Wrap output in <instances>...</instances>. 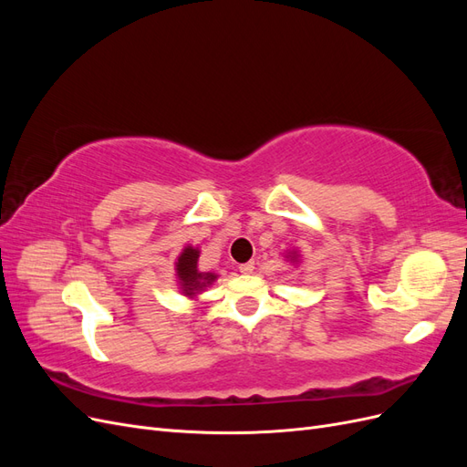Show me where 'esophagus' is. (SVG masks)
Wrapping results in <instances>:
<instances>
[{"instance_id":"esophagus-1","label":"esophagus","mask_w":467,"mask_h":467,"mask_svg":"<svg viewBox=\"0 0 467 467\" xmlns=\"http://www.w3.org/2000/svg\"><path fill=\"white\" fill-rule=\"evenodd\" d=\"M253 268H255V261H249V263L239 265V273H242V275H251Z\"/></svg>"}]
</instances>
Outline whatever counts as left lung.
<instances>
[{"instance_id": "1", "label": "left lung", "mask_w": 467, "mask_h": 467, "mask_svg": "<svg viewBox=\"0 0 467 467\" xmlns=\"http://www.w3.org/2000/svg\"><path fill=\"white\" fill-rule=\"evenodd\" d=\"M285 259H286V261H290V265H294V266H296V265H300V259H302V257H300V251H298V249L286 251V253H285Z\"/></svg>"}]
</instances>
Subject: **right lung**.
Returning <instances> with one entry per match:
<instances>
[{
    "mask_svg": "<svg viewBox=\"0 0 467 467\" xmlns=\"http://www.w3.org/2000/svg\"><path fill=\"white\" fill-rule=\"evenodd\" d=\"M199 257H201V249L185 245L182 251L179 253V257L175 261V278H177V286L182 296H187L191 300L199 298V294H202L206 288H210L214 282L218 280L216 273H204L199 268Z\"/></svg>",
    "mask_w": 467,
    "mask_h": 467,
    "instance_id": "obj_1",
    "label": "right lung"
}]
</instances>
